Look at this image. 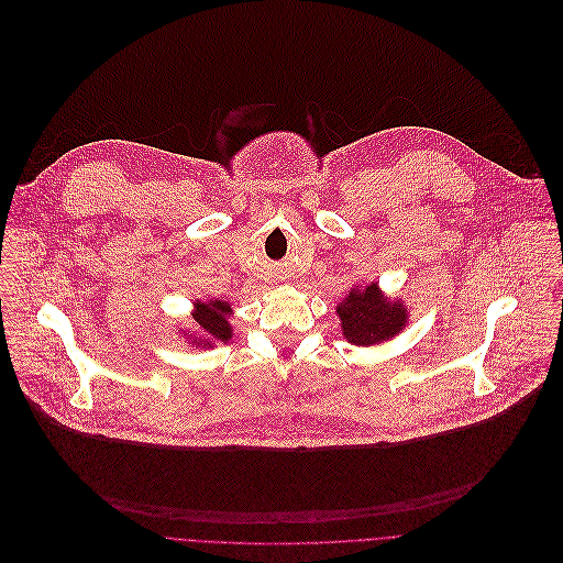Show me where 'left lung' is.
<instances>
[{"label": "left lung", "instance_id": "1", "mask_svg": "<svg viewBox=\"0 0 563 563\" xmlns=\"http://www.w3.org/2000/svg\"><path fill=\"white\" fill-rule=\"evenodd\" d=\"M342 319L346 340L357 346H371L397 334L406 323V310L401 303L386 301L377 284L364 290H351V295L336 308Z\"/></svg>", "mask_w": 563, "mask_h": 563}]
</instances>
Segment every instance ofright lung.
Segmentation results:
<instances>
[{"mask_svg": "<svg viewBox=\"0 0 563 563\" xmlns=\"http://www.w3.org/2000/svg\"><path fill=\"white\" fill-rule=\"evenodd\" d=\"M195 321H197V330L203 346H210L214 342H229L233 328L229 323V314H231V306L223 301H197L195 303ZM197 344H201L199 340H195Z\"/></svg>", "mask_w": 563, "mask_h": 563, "instance_id": "1", "label": "right lung"}]
</instances>
